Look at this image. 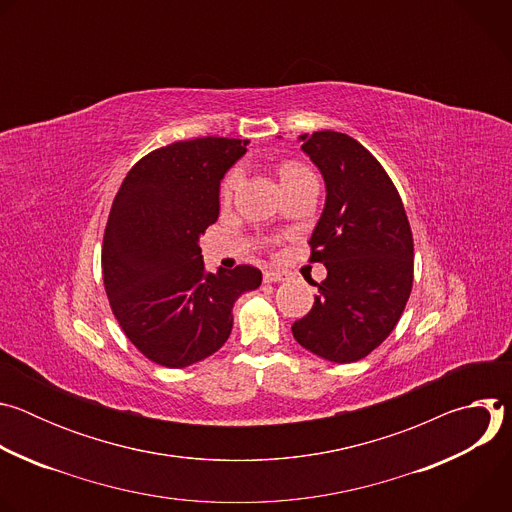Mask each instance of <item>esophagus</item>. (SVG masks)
Wrapping results in <instances>:
<instances>
[{"label":"esophagus","instance_id":"1","mask_svg":"<svg viewBox=\"0 0 512 512\" xmlns=\"http://www.w3.org/2000/svg\"><path fill=\"white\" fill-rule=\"evenodd\" d=\"M263 279H265L267 283H277V281H285V279H287V273L275 271V269H267V271H263Z\"/></svg>","mask_w":512,"mask_h":512}]
</instances>
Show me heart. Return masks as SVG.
Listing matches in <instances>:
<instances>
[{
    "label": "heart",
    "instance_id": "obj_1",
    "mask_svg": "<svg viewBox=\"0 0 512 512\" xmlns=\"http://www.w3.org/2000/svg\"><path fill=\"white\" fill-rule=\"evenodd\" d=\"M279 176H281V182H283V186H287V184H294V182H298V180H304V178H316L314 176V172L308 168V166H304L302 162H283L281 164V168H279ZM239 180H241V172L235 168V170H231L225 178H223V182H221V190H218V196H221V200H229L231 196H233V192L237 190V186H239Z\"/></svg>",
    "mask_w": 512,
    "mask_h": 512
}]
</instances>
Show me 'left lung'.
I'll use <instances>...</instances> for the list:
<instances>
[{
	"instance_id": "1",
	"label": "left lung",
	"mask_w": 512,
	"mask_h": 512,
	"mask_svg": "<svg viewBox=\"0 0 512 512\" xmlns=\"http://www.w3.org/2000/svg\"><path fill=\"white\" fill-rule=\"evenodd\" d=\"M326 182V208L310 239V263L328 275L314 283L312 310L294 338L330 362L369 356L397 326L413 287V235L401 196L379 160L338 131L300 135Z\"/></svg>"
}]
</instances>
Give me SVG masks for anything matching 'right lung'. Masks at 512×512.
I'll return each mask as SVG.
<instances>
[{"instance_id": "right-lung-1", "label": "right lung", "mask_w": 512, "mask_h": 512, "mask_svg": "<svg viewBox=\"0 0 512 512\" xmlns=\"http://www.w3.org/2000/svg\"><path fill=\"white\" fill-rule=\"evenodd\" d=\"M247 141L198 137L143 156L125 176L103 235L101 267L113 316L156 364L184 369L221 348L233 304L261 285L251 265L210 273L198 247L218 218V184Z\"/></svg>"}]
</instances>
